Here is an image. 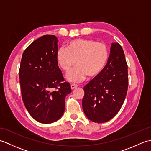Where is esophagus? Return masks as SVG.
Listing matches in <instances>:
<instances>
[{
    "label": "esophagus",
    "instance_id": "34e87169",
    "mask_svg": "<svg viewBox=\"0 0 151 151\" xmlns=\"http://www.w3.org/2000/svg\"><path fill=\"white\" fill-rule=\"evenodd\" d=\"M77 87H78V85H76V84H71V85H70V88H71L72 89H75Z\"/></svg>",
    "mask_w": 151,
    "mask_h": 151
}]
</instances>
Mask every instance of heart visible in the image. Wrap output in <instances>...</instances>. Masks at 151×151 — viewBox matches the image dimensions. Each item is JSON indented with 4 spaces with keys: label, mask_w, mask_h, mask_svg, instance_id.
<instances>
[{
    "label": "heart",
    "mask_w": 151,
    "mask_h": 151,
    "mask_svg": "<svg viewBox=\"0 0 151 151\" xmlns=\"http://www.w3.org/2000/svg\"><path fill=\"white\" fill-rule=\"evenodd\" d=\"M109 58L108 46L89 38H78L69 41L67 49L57 50L56 58L59 66L69 72L77 63L78 66L66 75L69 82H81L87 77H96L102 72Z\"/></svg>",
    "instance_id": "b5f03b06"
}]
</instances>
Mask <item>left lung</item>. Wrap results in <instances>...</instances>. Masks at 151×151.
<instances>
[{"mask_svg":"<svg viewBox=\"0 0 151 151\" xmlns=\"http://www.w3.org/2000/svg\"><path fill=\"white\" fill-rule=\"evenodd\" d=\"M128 86V66L123 50L119 43H111L104 69L84 87L82 108L86 117L97 123L111 119L123 104Z\"/></svg>","mask_w":151,"mask_h":151,"instance_id":"1","label":"left lung"}]
</instances>
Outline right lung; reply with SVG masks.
Instances as JSON below:
<instances>
[{"label": "right lung", "mask_w": 151, "mask_h": 151, "mask_svg": "<svg viewBox=\"0 0 151 151\" xmlns=\"http://www.w3.org/2000/svg\"><path fill=\"white\" fill-rule=\"evenodd\" d=\"M57 37L45 35L24 51L19 69L22 99L28 113L41 123L49 124L62 117L65 98L71 92L58 65Z\"/></svg>", "instance_id": "add662e5"}]
</instances>
